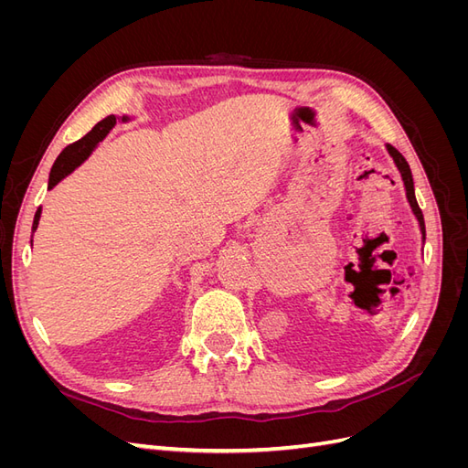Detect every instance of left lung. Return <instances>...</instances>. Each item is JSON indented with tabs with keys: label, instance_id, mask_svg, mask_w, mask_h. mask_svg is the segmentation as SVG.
I'll list each match as a JSON object with an SVG mask.
<instances>
[{
	"label": "left lung",
	"instance_id": "8db88e82",
	"mask_svg": "<svg viewBox=\"0 0 468 468\" xmlns=\"http://www.w3.org/2000/svg\"><path fill=\"white\" fill-rule=\"evenodd\" d=\"M387 148H388L390 155L394 158L396 165H399V169H400L402 179H404V187H406V197H408V201H410V207H412L414 215L418 217L421 234H423V238H426V224H423V212H421V208H420V205H418V201H416V195H414V179H412V172H410V165H408L404 155H402L399 150H396L394 146L388 144Z\"/></svg>",
	"mask_w": 468,
	"mask_h": 468
}]
</instances>
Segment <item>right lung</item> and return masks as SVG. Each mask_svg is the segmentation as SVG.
<instances>
[{
	"label": "right lung",
	"mask_w": 468,
	"mask_h": 468,
	"mask_svg": "<svg viewBox=\"0 0 468 468\" xmlns=\"http://www.w3.org/2000/svg\"><path fill=\"white\" fill-rule=\"evenodd\" d=\"M122 121H126V119H122ZM115 124H117V117H115V115H109L107 119L99 121L86 136L76 140L74 144L66 146V148L62 150V154L58 155V158H56V162H54V165H52V169H50L48 189H52V187L56 186V183H58L62 177H66L69 172H72L74 167H78L83 160H86L88 155H90V152L97 146L99 140H103L105 134H107ZM38 218H40V208L37 210L35 220H33V232L37 230Z\"/></svg>",
	"instance_id": "obj_1"
}]
</instances>
